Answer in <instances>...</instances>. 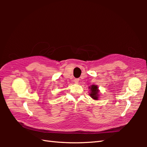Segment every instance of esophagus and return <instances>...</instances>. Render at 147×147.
Returning a JSON list of instances; mask_svg holds the SVG:
<instances>
[{"label":"esophagus","mask_w":147,"mask_h":147,"mask_svg":"<svg viewBox=\"0 0 147 147\" xmlns=\"http://www.w3.org/2000/svg\"><path fill=\"white\" fill-rule=\"evenodd\" d=\"M74 82H75L76 84H78L79 83V79L78 78L74 79Z\"/></svg>","instance_id":"esophagus-1"}]
</instances>
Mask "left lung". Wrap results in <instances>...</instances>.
Wrapping results in <instances>:
<instances>
[{
  "label": "left lung",
  "instance_id": "obj_1",
  "mask_svg": "<svg viewBox=\"0 0 147 147\" xmlns=\"http://www.w3.org/2000/svg\"><path fill=\"white\" fill-rule=\"evenodd\" d=\"M89 89H91L90 93H89V95H90L92 98L94 99V100H98V86L95 85H92L91 87H89Z\"/></svg>",
  "mask_w": 147,
  "mask_h": 147
}]
</instances>
